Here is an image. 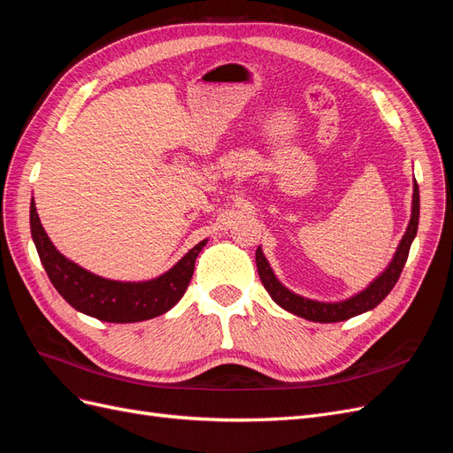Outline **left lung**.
Masks as SVG:
<instances>
[{
    "label": "left lung",
    "mask_w": 453,
    "mask_h": 453,
    "mask_svg": "<svg viewBox=\"0 0 453 453\" xmlns=\"http://www.w3.org/2000/svg\"><path fill=\"white\" fill-rule=\"evenodd\" d=\"M418 223H419V187L414 181V195H412V213H410V223L406 226L404 236L396 248L391 263L386 266L380 276H376L370 281L363 291L351 295L346 300H338V303H323V300H313L306 298L303 295H296L276 278L273 273L268 258L265 257L263 250H257L255 260H257V270L260 281H263L265 289L272 296L273 303L281 306L283 310L291 311L298 318H304L308 321L315 323H336V321H346L355 315H361L365 311L374 310L383 298H386L391 289L395 287L396 280H399L401 272L406 265L410 245H412L416 234H418Z\"/></svg>",
    "instance_id": "1"
}]
</instances>
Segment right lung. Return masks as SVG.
<instances>
[{
    "mask_svg": "<svg viewBox=\"0 0 453 453\" xmlns=\"http://www.w3.org/2000/svg\"><path fill=\"white\" fill-rule=\"evenodd\" d=\"M30 230L50 283L67 304L77 311L107 323H135L153 319L172 310L185 295L193 278L198 253L208 240H202L185 253L177 263L160 273L158 278L145 281H117L85 270L65 258L39 221L35 202H30Z\"/></svg>",
    "mask_w": 453,
    "mask_h": 453,
    "instance_id": "add662e5",
    "label": "right lung"
}]
</instances>
